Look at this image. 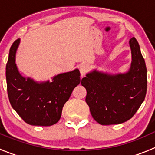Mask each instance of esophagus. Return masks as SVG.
Instances as JSON below:
<instances>
[{
	"instance_id": "esophagus-1",
	"label": "esophagus",
	"mask_w": 155,
	"mask_h": 155,
	"mask_svg": "<svg viewBox=\"0 0 155 155\" xmlns=\"http://www.w3.org/2000/svg\"><path fill=\"white\" fill-rule=\"evenodd\" d=\"M80 73L81 77H83L84 75H85L87 74V72L89 71V67H88L87 64H82V65L80 66Z\"/></svg>"
}]
</instances>
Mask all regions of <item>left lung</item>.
Returning a JSON list of instances; mask_svg holds the SVG:
<instances>
[{"instance_id": "left-lung-1", "label": "left lung", "mask_w": 155, "mask_h": 155, "mask_svg": "<svg viewBox=\"0 0 155 155\" xmlns=\"http://www.w3.org/2000/svg\"><path fill=\"white\" fill-rule=\"evenodd\" d=\"M132 63L124 74L94 70L82 78L87 90L86 103L93 118L101 125L120 124L135 115L145 98L147 68L135 37L129 40Z\"/></svg>"}]
</instances>
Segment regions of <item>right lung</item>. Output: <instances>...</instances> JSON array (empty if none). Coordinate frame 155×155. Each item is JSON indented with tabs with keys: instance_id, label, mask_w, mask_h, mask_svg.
<instances>
[{
	"instance_id": "right-lung-1",
	"label": "right lung",
	"mask_w": 155,
	"mask_h": 155,
	"mask_svg": "<svg viewBox=\"0 0 155 155\" xmlns=\"http://www.w3.org/2000/svg\"><path fill=\"white\" fill-rule=\"evenodd\" d=\"M20 43L17 39L10 47L6 67L7 94L13 109L24 122L32 126H50L58 123L62 108L75 87L80 84L78 69L59 74L52 81L38 83L22 76L15 63Z\"/></svg>"
}]
</instances>
